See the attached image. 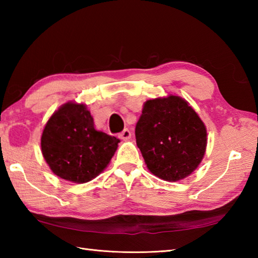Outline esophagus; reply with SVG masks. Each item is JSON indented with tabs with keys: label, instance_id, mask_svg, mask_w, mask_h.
I'll return each mask as SVG.
<instances>
[{
	"label": "esophagus",
	"instance_id": "1",
	"mask_svg": "<svg viewBox=\"0 0 258 258\" xmlns=\"http://www.w3.org/2000/svg\"><path fill=\"white\" fill-rule=\"evenodd\" d=\"M131 136H132V133H131V131L128 128H125L122 133L118 134V138L123 141H127L131 139Z\"/></svg>",
	"mask_w": 258,
	"mask_h": 258
}]
</instances>
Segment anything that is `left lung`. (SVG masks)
Wrapping results in <instances>:
<instances>
[{"label":"left lung","instance_id":"8db88e82","mask_svg":"<svg viewBox=\"0 0 258 258\" xmlns=\"http://www.w3.org/2000/svg\"><path fill=\"white\" fill-rule=\"evenodd\" d=\"M135 138L150 172L167 182L193 173L207 145L203 120L188 102L175 95L144 103Z\"/></svg>","mask_w":258,"mask_h":258}]
</instances>
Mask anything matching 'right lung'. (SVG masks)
Masks as SVG:
<instances>
[{
	"mask_svg": "<svg viewBox=\"0 0 258 258\" xmlns=\"http://www.w3.org/2000/svg\"><path fill=\"white\" fill-rule=\"evenodd\" d=\"M119 140L96 131L85 104L68 102L48 118L41 138L42 154L52 172L73 183L95 178L108 165Z\"/></svg>",
	"mask_w": 258,
	"mask_h": 258,
	"instance_id": "1",
	"label": "right lung"
}]
</instances>
